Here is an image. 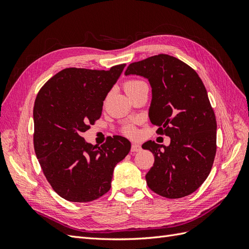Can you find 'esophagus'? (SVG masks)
Instances as JSON below:
<instances>
[{
    "instance_id": "34e87169",
    "label": "esophagus",
    "mask_w": 249,
    "mask_h": 249,
    "mask_svg": "<svg viewBox=\"0 0 249 249\" xmlns=\"http://www.w3.org/2000/svg\"><path fill=\"white\" fill-rule=\"evenodd\" d=\"M141 150V146L139 145V144H132V146H131V152H133V153H135V152H140Z\"/></svg>"
}]
</instances>
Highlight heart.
I'll return each mask as SVG.
<instances>
[{
	"instance_id": "b5f03b06",
	"label": "heart",
	"mask_w": 249,
	"mask_h": 249,
	"mask_svg": "<svg viewBox=\"0 0 249 249\" xmlns=\"http://www.w3.org/2000/svg\"><path fill=\"white\" fill-rule=\"evenodd\" d=\"M146 84L143 81L138 80V79H129L124 81V91L127 93V95H131L132 93L136 92L138 89H140L142 86H145ZM125 135H129V136H133V135L136 134V130L135 127L132 125H127L124 127V130Z\"/></svg>"
}]
</instances>
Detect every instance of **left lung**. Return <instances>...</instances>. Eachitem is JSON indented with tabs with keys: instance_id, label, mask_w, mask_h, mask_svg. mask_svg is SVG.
Wrapping results in <instances>:
<instances>
[{
	"instance_id": "left-lung-1",
	"label": "left lung",
	"mask_w": 249,
	"mask_h": 249,
	"mask_svg": "<svg viewBox=\"0 0 249 249\" xmlns=\"http://www.w3.org/2000/svg\"><path fill=\"white\" fill-rule=\"evenodd\" d=\"M125 74L148 79L153 100L149 119L159 135L170 137L169 146L155 141L142 147L155 156L145 178L149 189L166 198L187 196L205 182L216 155V117L197 72L166 54L131 63Z\"/></svg>"
}]
</instances>
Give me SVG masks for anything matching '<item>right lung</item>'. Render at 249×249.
<instances>
[{
  "label": "right lung",
  "instance_id": "right-lung-1",
  "mask_svg": "<svg viewBox=\"0 0 249 249\" xmlns=\"http://www.w3.org/2000/svg\"><path fill=\"white\" fill-rule=\"evenodd\" d=\"M124 66L114 65L109 71L69 67L37 93L35 154L48 182L66 200L89 202L106 194L115 165L130 152V141L117 135L101 147L82 137L100 119L104 101Z\"/></svg>",
  "mask_w": 249,
  "mask_h": 249
}]
</instances>
